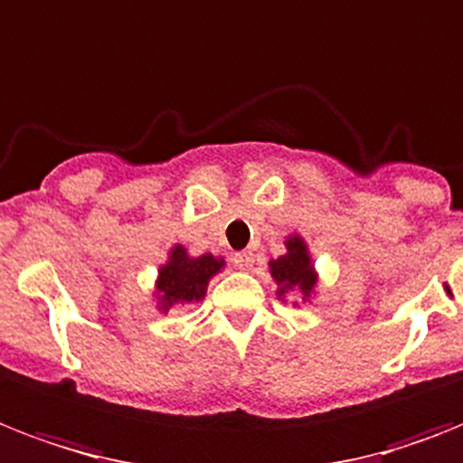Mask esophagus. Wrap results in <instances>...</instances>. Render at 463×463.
<instances>
[{"label": "esophagus", "instance_id": "34e87169", "mask_svg": "<svg viewBox=\"0 0 463 463\" xmlns=\"http://www.w3.org/2000/svg\"><path fill=\"white\" fill-rule=\"evenodd\" d=\"M232 266L240 270H250L254 266V254L251 251H238L235 257H232Z\"/></svg>", "mask_w": 463, "mask_h": 463}]
</instances>
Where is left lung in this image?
Listing matches in <instances>:
<instances>
[{
    "label": "left lung",
    "instance_id": "1",
    "mask_svg": "<svg viewBox=\"0 0 463 463\" xmlns=\"http://www.w3.org/2000/svg\"><path fill=\"white\" fill-rule=\"evenodd\" d=\"M269 273L276 283V297L288 302V297L297 295L292 307L311 302L318 290V270L311 259L309 244L299 232H290L285 238V254L269 261Z\"/></svg>",
    "mask_w": 463,
    "mask_h": 463
}]
</instances>
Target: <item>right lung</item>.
<instances>
[{
	"mask_svg": "<svg viewBox=\"0 0 463 463\" xmlns=\"http://www.w3.org/2000/svg\"><path fill=\"white\" fill-rule=\"evenodd\" d=\"M223 269V257H213L209 251L202 257H193L185 244H173L168 250L166 264L159 266V273L154 280V307L159 314H168L173 307L202 302L206 297L209 280Z\"/></svg>",
	"mask_w": 463,
	"mask_h": 463,
	"instance_id": "add662e5",
	"label": "right lung"
}]
</instances>
